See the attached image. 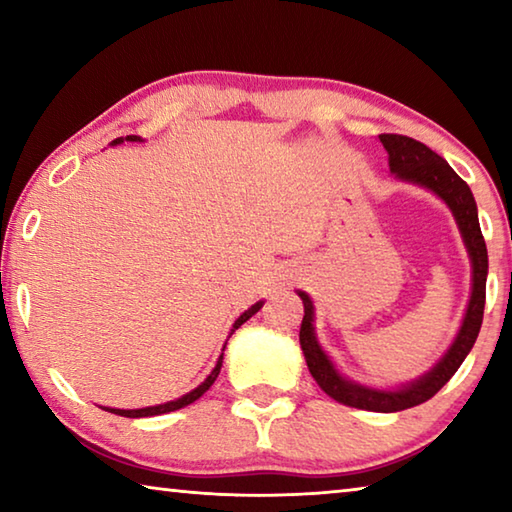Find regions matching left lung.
I'll use <instances>...</instances> for the list:
<instances>
[{
    "label": "left lung",
    "instance_id": "obj_1",
    "mask_svg": "<svg viewBox=\"0 0 512 512\" xmlns=\"http://www.w3.org/2000/svg\"><path fill=\"white\" fill-rule=\"evenodd\" d=\"M379 142L384 144V149L388 153V167H391V173H395V178L429 189V192H433L438 198H443L454 214L458 230H461L463 244L467 248V255H470L472 262V293L470 302H467L461 329H458L456 339L443 354V359H440L427 375L411 381V384L393 388V391L391 388H388V391H381V388L361 386L357 381L345 379L341 372L334 368L332 359L327 357L316 339L314 302H311L305 291H298L302 305H305V316H302L300 325V348L307 359L311 377L316 379V384L323 388L332 400L363 411L395 413L431 400V397L452 379L454 372L461 368V363L465 361L467 354H470L483 323L488 250H485L479 214H476V201L470 187H467L465 180L449 167L447 160L440 158L436 151H431L427 144L406 135L384 133L379 135Z\"/></svg>",
    "mask_w": 512,
    "mask_h": 512
}]
</instances>
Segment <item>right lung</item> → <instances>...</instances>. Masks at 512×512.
Listing matches in <instances>:
<instances>
[{"instance_id":"obj_1","label":"right lung","mask_w":512,"mask_h":512,"mask_svg":"<svg viewBox=\"0 0 512 512\" xmlns=\"http://www.w3.org/2000/svg\"><path fill=\"white\" fill-rule=\"evenodd\" d=\"M144 142L142 137H137V135H126V137H117V140H112L110 144L112 146H117V144H121V142ZM262 305H264V300H259V302H255L253 307L250 309H246L244 314H241L237 320H235V325H232V329H230V334H228V339L232 334H235V329H239L241 325L246 323V320L250 318V316H255L259 309H262ZM228 343V341H225ZM223 350H225V345H223ZM221 366H223V352H221V357H219V361H216V366H214V370L210 372V375H207V379L203 381L201 386H196L194 391H189L187 395H183V397H178V400H173V402H167V404H158V406H146V409H103V411H110V413H115V415H121V418H151V415H162V413H169V411H178V409H183V406H187V404H192V402H196L198 397H201L203 393H207L210 391V386L214 384L216 381V377H219V372H221Z\"/></svg>"}]
</instances>
